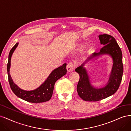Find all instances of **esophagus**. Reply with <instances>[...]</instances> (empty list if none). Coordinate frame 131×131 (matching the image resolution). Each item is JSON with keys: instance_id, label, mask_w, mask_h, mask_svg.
I'll list each match as a JSON object with an SVG mask.
<instances>
[{"instance_id": "obj_1", "label": "esophagus", "mask_w": 131, "mask_h": 131, "mask_svg": "<svg viewBox=\"0 0 131 131\" xmlns=\"http://www.w3.org/2000/svg\"><path fill=\"white\" fill-rule=\"evenodd\" d=\"M75 68V65L74 63L70 62L68 63V64L67 66V69L68 72H70L73 71V70Z\"/></svg>"}]
</instances>
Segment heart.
I'll return each instance as SVG.
<instances>
[{
  "label": "heart",
  "instance_id": "b5f03b06",
  "mask_svg": "<svg viewBox=\"0 0 131 131\" xmlns=\"http://www.w3.org/2000/svg\"><path fill=\"white\" fill-rule=\"evenodd\" d=\"M83 47H84V45H80L79 46H78V49H81V48H82Z\"/></svg>",
  "mask_w": 131,
  "mask_h": 131
}]
</instances>
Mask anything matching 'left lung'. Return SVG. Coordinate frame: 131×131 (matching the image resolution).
Wrapping results in <instances>:
<instances>
[{"mask_svg": "<svg viewBox=\"0 0 131 131\" xmlns=\"http://www.w3.org/2000/svg\"><path fill=\"white\" fill-rule=\"evenodd\" d=\"M98 37L101 43L104 45L101 49L100 52L93 53L81 66L75 69L80 76L77 85L78 93L80 97L85 101H99L114 94L119 88L124 72L122 51L115 39L112 35L106 34L100 35ZM104 54H108L112 56L114 64L108 85L104 88L96 89L91 86L83 66L90 59Z\"/></svg>", "mask_w": 131, "mask_h": 131, "instance_id": "8db88e82", "label": "left lung"}]
</instances>
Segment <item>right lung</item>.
I'll return each instance as SVG.
<instances>
[{"label":"right lung","instance_id":"add662e5","mask_svg":"<svg viewBox=\"0 0 131 131\" xmlns=\"http://www.w3.org/2000/svg\"><path fill=\"white\" fill-rule=\"evenodd\" d=\"M18 44V43H16L10 50L9 54L8 63L7 65L8 80L11 90L16 94V96L28 102L38 103L49 101L52 97L55 82L59 79L66 75L67 72L66 69L67 64L64 63L62 66L53 70L45 82L38 89L29 91L23 90L14 84L9 73L11 56Z\"/></svg>","mask_w":131,"mask_h":131}]
</instances>
